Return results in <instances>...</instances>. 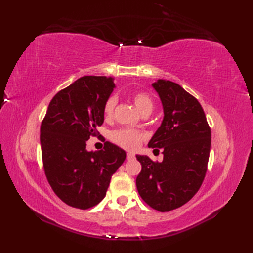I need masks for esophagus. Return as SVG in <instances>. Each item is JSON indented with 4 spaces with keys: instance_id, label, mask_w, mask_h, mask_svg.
<instances>
[{
    "instance_id": "1",
    "label": "esophagus",
    "mask_w": 253,
    "mask_h": 253,
    "mask_svg": "<svg viewBox=\"0 0 253 253\" xmlns=\"http://www.w3.org/2000/svg\"><path fill=\"white\" fill-rule=\"evenodd\" d=\"M134 158H135V155L133 154V153H127V154H126V159L127 160H132Z\"/></svg>"
}]
</instances>
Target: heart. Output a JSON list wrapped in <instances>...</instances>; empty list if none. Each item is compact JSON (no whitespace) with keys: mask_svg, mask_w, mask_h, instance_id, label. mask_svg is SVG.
<instances>
[{"mask_svg":"<svg viewBox=\"0 0 253 253\" xmlns=\"http://www.w3.org/2000/svg\"><path fill=\"white\" fill-rule=\"evenodd\" d=\"M133 101L136 105V108L143 115L147 113H152L154 104H153L152 98L144 91H137L133 94ZM117 104V98L115 96H111L108 98V100L104 103L103 112L105 117H112L114 113L115 106ZM112 140L117 143L120 147L125 148L126 150H136L139 147L142 136L140 133L134 131V129L124 128L119 129V131L114 132L112 134Z\"/></svg>","mask_w":253,"mask_h":253,"instance_id":"1","label":"heart"}]
</instances>
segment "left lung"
I'll use <instances>...</instances> for the list:
<instances>
[{
	"label": "left lung",
	"instance_id": "8db88e82",
	"mask_svg": "<svg viewBox=\"0 0 253 253\" xmlns=\"http://www.w3.org/2000/svg\"><path fill=\"white\" fill-rule=\"evenodd\" d=\"M152 86L162 101L164 118L148 145L163 149L164 160L154 163L147 155H136L142 167L136 186L153 209L168 212L185 205L201 188L211 129L201 103L179 84L158 79Z\"/></svg>",
	"mask_w": 253,
	"mask_h": 253
}]
</instances>
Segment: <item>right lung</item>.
I'll return each instance as SVG.
<instances>
[{
    "label": "right lung",
    "mask_w": 253,
    "mask_h": 253,
    "mask_svg": "<svg viewBox=\"0 0 253 253\" xmlns=\"http://www.w3.org/2000/svg\"><path fill=\"white\" fill-rule=\"evenodd\" d=\"M115 87L112 77L84 76L51 99L42 121L45 175L60 200L75 208L100 203L126 156L109 141L100 151L86 150V141L103 124L104 103Z\"/></svg>",
    "instance_id": "add662e5"
}]
</instances>
